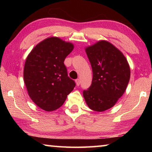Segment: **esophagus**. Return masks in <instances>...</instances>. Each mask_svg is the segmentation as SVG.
I'll return each instance as SVG.
<instances>
[{"label": "esophagus", "mask_w": 152, "mask_h": 152, "mask_svg": "<svg viewBox=\"0 0 152 152\" xmlns=\"http://www.w3.org/2000/svg\"><path fill=\"white\" fill-rule=\"evenodd\" d=\"M76 83L77 86L80 85V79H76Z\"/></svg>", "instance_id": "esophagus-1"}]
</instances>
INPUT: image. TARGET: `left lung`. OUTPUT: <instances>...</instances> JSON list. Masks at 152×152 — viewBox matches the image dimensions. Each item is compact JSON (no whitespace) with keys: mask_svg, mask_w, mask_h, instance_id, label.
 Segmentation results:
<instances>
[{"mask_svg":"<svg viewBox=\"0 0 152 152\" xmlns=\"http://www.w3.org/2000/svg\"><path fill=\"white\" fill-rule=\"evenodd\" d=\"M85 50L93 78L83 96L90 109L104 111L114 106L125 92L130 79L129 66L121 51L107 41H99Z\"/></svg>","mask_w":152,"mask_h":152,"instance_id":"8db88e82","label":"left lung"}]
</instances>
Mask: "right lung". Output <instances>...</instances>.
Returning a JSON list of instances; mask_svg holds the SVG:
<instances>
[{
    "mask_svg": "<svg viewBox=\"0 0 152 152\" xmlns=\"http://www.w3.org/2000/svg\"><path fill=\"white\" fill-rule=\"evenodd\" d=\"M73 49L72 43L51 37L38 43L26 59L23 78L28 94L45 111L60 108L76 86L64 63Z\"/></svg>",
    "mask_w": 152,
    "mask_h": 152,
    "instance_id": "add662e5",
    "label": "right lung"
}]
</instances>
